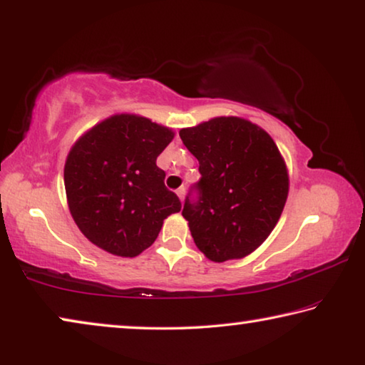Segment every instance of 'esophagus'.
<instances>
[{
    "label": "esophagus",
    "instance_id": "obj_1",
    "mask_svg": "<svg viewBox=\"0 0 365 365\" xmlns=\"http://www.w3.org/2000/svg\"><path fill=\"white\" fill-rule=\"evenodd\" d=\"M176 194H178V197H179V200H184V197H186V187H179L178 190H176Z\"/></svg>",
    "mask_w": 365,
    "mask_h": 365
}]
</instances>
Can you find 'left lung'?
<instances>
[{
	"mask_svg": "<svg viewBox=\"0 0 365 365\" xmlns=\"http://www.w3.org/2000/svg\"><path fill=\"white\" fill-rule=\"evenodd\" d=\"M179 135L199 160L202 176L182 208L195 246L213 262L254 252L277 226L288 199V171L277 143L262 128L235 116L213 118Z\"/></svg>",
	"mask_w": 365,
	"mask_h": 365,
	"instance_id": "left-lung-1",
	"label": "left lung"
}]
</instances>
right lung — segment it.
Wrapping results in <instances>:
<instances>
[{"label": "right lung", "instance_id": "obj_1", "mask_svg": "<svg viewBox=\"0 0 365 365\" xmlns=\"http://www.w3.org/2000/svg\"><path fill=\"white\" fill-rule=\"evenodd\" d=\"M173 130L137 115H115L83 134L64 165L76 225L95 246L119 257L150 247L163 220L181 210L157 157Z\"/></svg>", "mask_w": 365, "mask_h": 365}]
</instances>
